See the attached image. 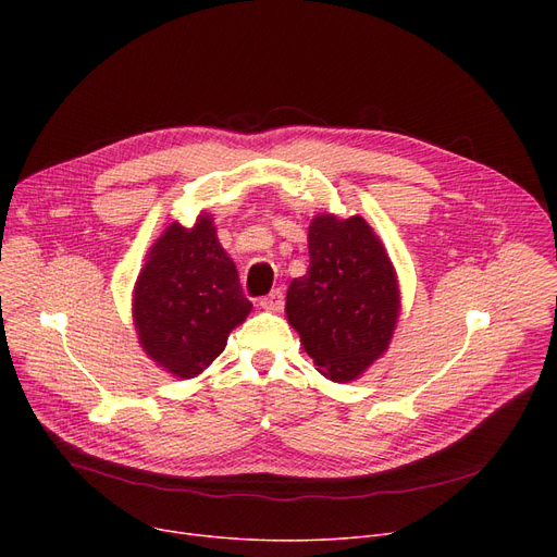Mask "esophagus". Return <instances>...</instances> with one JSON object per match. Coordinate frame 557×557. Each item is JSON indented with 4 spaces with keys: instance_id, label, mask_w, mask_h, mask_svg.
<instances>
[{
    "instance_id": "esophagus-1",
    "label": "esophagus",
    "mask_w": 557,
    "mask_h": 557,
    "mask_svg": "<svg viewBox=\"0 0 557 557\" xmlns=\"http://www.w3.org/2000/svg\"><path fill=\"white\" fill-rule=\"evenodd\" d=\"M259 307L267 311H280L284 307V288H273L269 296L259 298Z\"/></svg>"
}]
</instances>
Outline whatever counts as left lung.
I'll return each instance as SVG.
<instances>
[{
  "instance_id": "obj_1",
  "label": "left lung",
  "mask_w": 557,
  "mask_h": 557,
  "mask_svg": "<svg viewBox=\"0 0 557 557\" xmlns=\"http://www.w3.org/2000/svg\"><path fill=\"white\" fill-rule=\"evenodd\" d=\"M399 315L393 263L361 216L309 225V269L286 294V318L332 382H352L386 352Z\"/></svg>"
}]
</instances>
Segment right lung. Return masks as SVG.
I'll return each mask as SVG.
<instances>
[{
	"mask_svg": "<svg viewBox=\"0 0 557 557\" xmlns=\"http://www.w3.org/2000/svg\"><path fill=\"white\" fill-rule=\"evenodd\" d=\"M250 309L210 216H200L191 230L169 225L135 284L133 313L141 347L183 379L200 374L223 352L227 334Z\"/></svg>",
	"mask_w": 557,
	"mask_h": 557,
	"instance_id": "1",
	"label": "right lung"
}]
</instances>
